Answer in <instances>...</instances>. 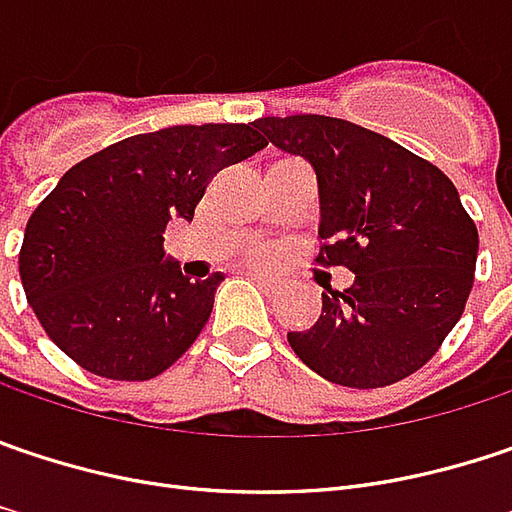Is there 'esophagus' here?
<instances>
[{
    "label": "esophagus",
    "instance_id": "34e87169",
    "mask_svg": "<svg viewBox=\"0 0 512 512\" xmlns=\"http://www.w3.org/2000/svg\"><path fill=\"white\" fill-rule=\"evenodd\" d=\"M243 275H246V278H252V281L260 286H275V278H272V275H263V272H255V269H246Z\"/></svg>",
    "mask_w": 512,
    "mask_h": 512
}]
</instances>
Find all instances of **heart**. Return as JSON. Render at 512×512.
<instances>
[{"mask_svg": "<svg viewBox=\"0 0 512 512\" xmlns=\"http://www.w3.org/2000/svg\"><path fill=\"white\" fill-rule=\"evenodd\" d=\"M272 255V249L266 246V243H255L252 249H249V255H246V260H252V263H260V260H266V257Z\"/></svg>", "mask_w": 512, "mask_h": 512, "instance_id": "b5f03b06", "label": "heart"}]
</instances>
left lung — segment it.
Instances as JSON below:
<instances>
[{
  "instance_id": "obj_1",
  "label": "left lung",
  "mask_w": 512,
  "mask_h": 512,
  "mask_svg": "<svg viewBox=\"0 0 512 512\" xmlns=\"http://www.w3.org/2000/svg\"><path fill=\"white\" fill-rule=\"evenodd\" d=\"M284 153L316 167L318 263L347 266L345 292H321V316L286 333L295 356L347 388H385L435 356L475 281L478 228L452 179L397 141L327 115L257 118Z\"/></svg>"
}]
</instances>
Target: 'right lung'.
Listing matches in <instances>:
<instances>
[{
    "instance_id": "add662e5",
    "label": "right lung",
    "mask_w": 512,
    "mask_h": 512,
    "mask_svg": "<svg viewBox=\"0 0 512 512\" xmlns=\"http://www.w3.org/2000/svg\"><path fill=\"white\" fill-rule=\"evenodd\" d=\"M269 141L255 124L141 133L77 162L34 208L19 278L46 336L83 371L141 382L167 371L211 316L223 281L165 260L170 220H194L217 170Z\"/></svg>"
}]
</instances>
